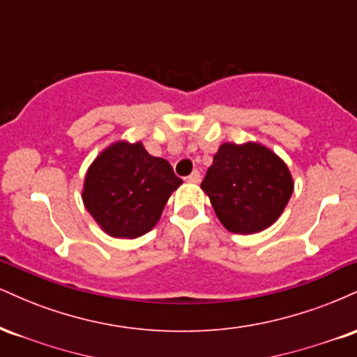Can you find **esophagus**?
Listing matches in <instances>:
<instances>
[{"mask_svg":"<svg viewBox=\"0 0 357 357\" xmlns=\"http://www.w3.org/2000/svg\"><path fill=\"white\" fill-rule=\"evenodd\" d=\"M186 179L190 183H199V181H202V174H199V171H192V173L188 176Z\"/></svg>","mask_w":357,"mask_h":357,"instance_id":"esophagus-1","label":"esophagus"}]
</instances>
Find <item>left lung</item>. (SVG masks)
Segmentation results:
<instances>
[{
	"label": "left lung",
	"instance_id": "8db88e82",
	"mask_svg": "<svg viewBox=\"0 0 357 357\" xmlns=\"http://www.w3.org/2000/svg\"><path fill=\"white\" fill-rule=\"evenodd\" d=\"M227 230L257 233L282 215L294 191L289 167L260 144H223L202 183Z\"/></svg>",
	"mask_w": 357,
	"mask_h": 357
}]
</instances>
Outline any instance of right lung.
Returning a JSON list of instances; mask_svg holds the SVG:
<instances>
[{"label": "right lung", "instance_id": "1", "mask_svg": "<svg viewBox=\"0 0 357 357\" xmlns=\"http://www.w3.org/2000/svg\"><path fill=\"white\" fill-rule=\"evenodd\" d=\"M181 183L169 162L153 158L141 142H116L90 166L82 198L104 231L136 238L158 223Z\"/></svg>", "mask_w": 357, "mask_h": 357}]
</instances>
